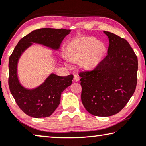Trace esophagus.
<instances>
[{
	"mask_svg": "<svg viewBox=\"0 0 146 146\" xmlns=\"http://www.w3.org/2000/svg\"><path fill=\"white\" fill-rule=\"evenodd\" d=\"M74 80H75L76 82H78V81H79L80 78H79V77H78V76L75 75V76H74Z\"/></svg>",
	"mask_w": 146,
	"mask_h": 146,
	"instance_id": "obj_1",
	"label": "esophagus"
}]
</instances>
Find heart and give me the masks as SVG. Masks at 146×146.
I'll return each mask as SVG.
<instances>
[{"label":"heart","mask_w":146,"mask_h":146,"mask_svg":"<svg viewBox=\"0 0 146 146\" xmlns=\"http://www.w3.org/2000/svg\"><path fill=\"white\" fill-rule=\"evenodd\" d=\"M97 41L92 38H85L76 41L68 48V57L65 58V64L69 68H72L71 62H76L83 58V66L92 68L96 66L103 54V48L96 45Z\"/></svg>","instance_id":"heart-1"}]
</instances>
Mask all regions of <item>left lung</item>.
<instances>
[{
	"label": "left lung",
	"instance_id": "1",
	"mask_svg": "<svg viewBox=\"0 0 146 146\" xmlns=\"http://www.w3.org/2000/svg\"><path fill=\"white\" fill-rule=\"evenodd\" d=\"M103 32L109 40L107 55L96 69L79 76L86 110L96 116L108 117L123 109L135 92L138 59L127 40Z\"/></svg>",
	"mask_w": 146,
	"mask_h": 146
}]
</instances>
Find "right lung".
<instances>
[{
    "label": "right lung",
    "instance_id": "add662e5",
    "mask_svg": "<svg viewBox=\"0 0 146 146\" xmlns=\"http://www.w3.org/2000/svg\"><path fill=\"white\" fill-rule=\"evenodd\" d=\"M71 30L44 28L31 32L16 45L9 58L8 84L11 94L17 105L29 116L40 118L48 117L60 103L61 94L72 83L73 75L60 77L51 73L38 86L27 88L20 82L17 66L23 53L33 43L58 50L61 43Z\"/></svg>",
    "mask_w": 146,
    "mask_h": 146
}]
</instances>
